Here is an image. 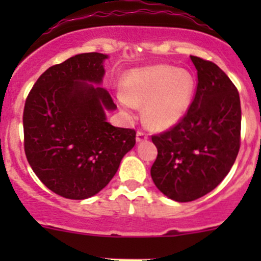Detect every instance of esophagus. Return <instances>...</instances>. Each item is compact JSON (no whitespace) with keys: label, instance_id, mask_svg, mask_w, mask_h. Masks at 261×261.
I'll list each match as a JSON object with an SVG mask.
<instances>
[{"label":"esophagus","instance_id":"obj_1","mask_svg":"<svg viewBox=\"0 0 261 261\" xmlns=\"http://www.w3.org/2000/svg\"><path fill=\"white\" fill-rule=\"evenodd\" d=\"M147 139V134L144 133V131L139 130L138 133H136V141L138 143H141V141H145Z\"/></svg>","mask_w":261,"mask_h":261}]
</instances>
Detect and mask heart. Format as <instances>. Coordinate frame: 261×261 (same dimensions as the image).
I'll use <instances>...</instances> for the list:
<instances>
[{
    "instance_id": "1",
    "label": "heart",
    "mask_w": 261,
    "mask_h": 261,
    "mask_svg": "<svg viewBox=\"0 0 261 261\" xmlns=\"http://www.w3.org/2000/svg\"><path fill=\"white\" fill-rule=\"evenodd\" d=\"M196 82L191 72L172 65L136 69L125 81V92L117 98L126 110L145 105L147 125L167 130L184 117L192 103Z\"/></svg>"
}]
</instances>
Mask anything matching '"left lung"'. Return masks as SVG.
Wrapping results in <instances>:
<instances>
[{
	"label": "left lung",
	"instance_id": "left-lung-1",
	"mask_svg": "<svg viewBox=\"0 0 261 261\" xmlns=\"http://www.w3.org/2000/svg\"><path fill=\"white\" fill-rule=\"evenodd\" d=\"M196 93L186 116L151 140L158 156L150 169L162 193L191 202L215 189L228 174L240 149L241 106L238 88L221 68L191 55Z\"/></svg>",
	"mask_w": 261,
	"mask_h": 261
}]
</instances>
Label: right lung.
Listing matches in <instances>:
<instances>
[{
    "mask_svg": "<svg viewBox=\"0 0 261 261\" xmlns=\"http://www.w3.org/2000/svg\"><path fill=\"white\" fill-rule=\"evenodd\" d=\"M101 53H84L46 69L23 107V149L34 173L54 193L86 199L103 189L135 145L134 128L115 127L116 105L94 87L105 74Z\"/></svg>",
    "mask_w": 261,
    "mask_h": 261,
    "instance_id": "obj_1",
    "label": "right lung"
}]
</instances>
